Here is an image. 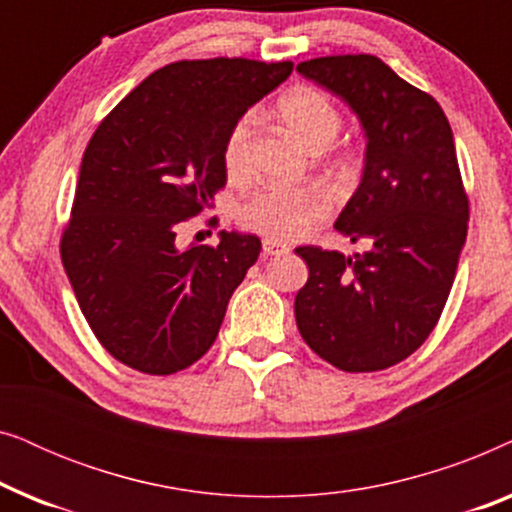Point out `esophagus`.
Masks as SVG:
<instances>
[{
	"label": "esophagus",
	"mask_w": 512,
	"mask_h": 512,
	"mask_svg": "<svg viewBox=\"0 0 512 512\" xmlns=\"http://www.w3.org/2000/svg\"><path fill=\"white\" fill-rule=\"evenodd\" d=\"M263 251L268 256H279V254H289V244L277 242V240H263Z\"/></svg>",
	"instance_id": "1"
}]
</instances>
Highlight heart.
Here are the masks:
<instances>
[{"label": "heart", "instance_id": "1", "mask_svg": "<svg viewBox=\"0 0 512 512\" xmlns=\"http://www.w3.org/2000/svg\"><path fill=\"white\" fill-rule=\"evenodd\" d=\"M277 114L291 135L310 151H324L335 142L342 116L335 104L317 88L300 86L277 102ZM254 132V114H244L228 130L223 142V167L230 179L247 172V146ZM331 212V200L317 186H275L251 195L237 219L247 230L268 240L289 242L307 233Z\"/></svg>", "mask_w": 512, "mask_h": 512}]
</instances>
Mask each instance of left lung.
Here are the masks:
<instances>
[{
    "mask_svg": "<svg viewBox=\"0 0 512 512\" xmlns=\"http://www.w3.org/2000/svg\"><path fill=\"white\" fill-rule=\"evenodd\" d=\"M296 69L347 102L366 132L361 184L335 230L373 244L354 256L296 249L310 268L296 324L324 361L373 373L429 338L457 275L468 198L452 128L429 93L375 55H328Z\"/></svg>",
    "mask_w": 512,
    "mask_h": 512,
    "instance_id": "left-lung-1",
    "label": "left lung"
}]
</instances>
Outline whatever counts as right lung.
Segmentation results:
<instances>
[{
	"mask_svg": "<svg viewBox=\"0 0 512 512\" xmlns=\"http://www.w3.org/2000/svg\"><path fill=\"white\" fill-rule=\"evenodd\" d=\"M291 69L247 58L172 62L90 137L60 256L95 338L125 366L172 375L214 345L261 240L221 230L216 247L181 249L177 228L226 186L233 123Z\"/></svg>",
	"mask_w": 512,
	"mask_h": 512,
	"instance_id": "add662e5",
	"label": "right lung"
}]
</instances>
